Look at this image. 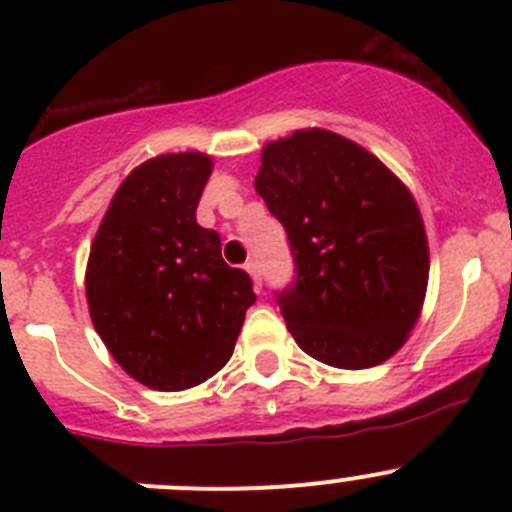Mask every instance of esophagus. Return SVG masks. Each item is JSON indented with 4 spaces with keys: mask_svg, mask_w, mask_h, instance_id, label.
<instances>
[{
    "mask_svg": "<svg viewBox=\"0 0 512 512\" xmlns=\"http://www.w3.org/2000/svg\"><path fill=\"white\" fill-rule=\"evenodd\" d=\"M245 270H247V275H250V277H252V282H255V287H257V289H260V287H262V275H260V265H257V262H255V260H250V262H247V265H245Z\"/></svg>",
    "mask_w": 512,
    "mask_h": 512,
    "instance_id": "obj_1",
    "label": "esophagus"
}]
</instances>
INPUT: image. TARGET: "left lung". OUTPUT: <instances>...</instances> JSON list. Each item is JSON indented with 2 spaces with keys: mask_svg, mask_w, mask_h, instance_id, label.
Listing matches in <instances>:
<instances>
[{
  "mask_svg": "<svg viewBox=\"0 0 512 512\" xmlns=\"http://www.w3.org/2000/svg\"><path fill=\"white\" fill-rule=\"evenodd\" d=\"M255 190L285 225L297 282L282 292L289 334L337 369L391 359L421 317L428 240L404 180L359 143L299 128L265 143Z\"/></svg>",
  "mask_w": 512,
  "mask_h": 512,
  "instance_id": "left-lung-1",
  "label": "left lung"
}]
</instances>
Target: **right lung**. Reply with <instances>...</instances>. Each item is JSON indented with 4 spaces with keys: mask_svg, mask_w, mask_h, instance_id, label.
<instances>
[{
    "mask_svg": "<svg viewBox=\"0 0 512 512\" xmlns=\"http://www.w3.org/2000/svg\"><path fill=\"white\" fill-rule=\"evenodd\" d=\"M210 173L200 151L148 158L118 185L91 242V322L148 389L183 391L218 374L255 304L247 272L227 265L218 232L195 220Z\"/></svg>",
    "mask_w": 512,
    "mask_h": 512,
    "instance_id": "right-lung-1",
    "label": "right lung"
}]
</instances>
